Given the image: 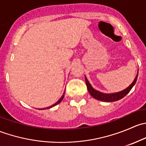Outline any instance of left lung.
Wrapping results in <instances>:
<instances>
[{
  "instance_id": "left-lung-1",
  "label": "left lung",
  "mask_w": 146,
  "mask_h": 146,
  "mask_svg": "<svg viewBox=\"0 0 146 146\" xmlns=\"http://www.w3.org/2000/svg\"><path fill=\"white\" fill-rule=\"evenodd\" d=\"M138 73H137V75L136 78H135L134 80H133V82H132L128 88H126V89H124L123 90H121L118 92H115V93L106 94L100 92V91L96 90H95L92 88V85H90V83L88 81L86 77H85V82H86V85L87 88H88V92L90 94L91 96L93 97L95 99L98 100L107 102H115L122 99V98H124V97L130 92L131 90L132 89V88H133V87L134 86L135 84H136L137 78H138Z\"/></svg>"
}]
</instances>
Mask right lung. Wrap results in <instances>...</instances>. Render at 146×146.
<instances>
[{"label":"right lung","mask_w":146,"mask_h":146,"mask_svg":"<svg viewBox=\"0 0 146 146\" xmlns=\"http://www.w3.org/2000/svg\"><path fill=\"white\" fill-rule=\"evenodd\" d=\"M64 94H65V92H64V94H63V95L62 96H61V98H60L59 100H58V101L56 102L55 103V104H53V105H51V106H50V107H46V108H44V109H39V110H44V109H49V108H51V107H54V106H56V105H57V104H59L60 102H61V101H62V100L64 99Z\"/></svg>","instance_id":"right-lung-1"}]
</instances>
